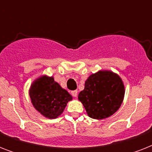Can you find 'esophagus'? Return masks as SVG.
<instances>
[{"instance_id": "1", "label": "esophagus", "mask_w": 152, "mask_h": 152, "mask_svg": "<svg viewBox=\"0 0 152 152\" xmlns=\"http://www.w3.org/2000/svg\"><path fill=\"white\" fill-rule=\"evenodd\" d=\"M77 93H78V91L76 90L72 91H71V95H72L73 97H77Z\"/></svg>"}]
</instances>
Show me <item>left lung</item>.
<instances>
[{"mask_svg": "<svg viewBox=\"0 0 152 152\" xmlns=\"http://www.w3.org/2000/svg\"><path fill=\"white\" fill-rule=\"evenodd\" d=\"M124 95L125 87L120 76L111 71H99L88 77L78 99L90 118L103 119L120 108Z\"/></svg>", "mask_w": 152, "mask_h": 152, "instance_id": "1", "label": "left lung"}]
</instances>
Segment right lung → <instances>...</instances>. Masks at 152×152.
I'll list each match as a JSON object with an SVG mask.
<instances>
[{
	"label": "right lung",
	"mask_w": 152,
	"mask_h": 152,
	"mask_svg": "<svg viewBox=\"0 0 152 152\" xmlns=\"http://www.w3.org/2000/svg\"><path fill=\"white\" fill-rule=\"evenodd\" d=\"M29 94L34 108L50 119L61 115L68 102L72 99V95L55 82L54 79L46 76L34 81Z\"/></svg>",
	"instance_id": "right-lung-1"
}]
</instances>
